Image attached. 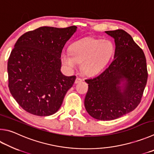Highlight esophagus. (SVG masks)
<instances>
[{
  "instance_id": "1",
  "label": "esophagus",
  "mask_w": 154,
  "mask_h": 154,
  "mask_svg": "<svg viewBox=\"0 0 154 154\" xmlns=\"http://www.w3.org/2000/svg\"><path fill=\"white\" fill-rule=\"evenodd\" d=\"M82 79H81V78H79V77H77L76 78V79H75V83H80V82H82Z\"/></svg>"
}]
</instances>
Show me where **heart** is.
I'll return each instance as SVG.
<instances>
[{"label":"heart","mask_w":154,"mask_h":154,"mask_svg":"<svg viewBox=\"0 0 154 154\" xmlns=\"http://www.w3.org/2000/svg\"><path fill=\"white\" fill-rule=\"evenodd\" d=\"M70 52H63L61 60L70 69H75L81 63L85 74L94 75L104 69L114 52L112 42L94 38H85L70 46Z\"/></svg>","instance_id":"heart-1"}]
</instances>
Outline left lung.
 I'll list each match as a JSON object with an SVG mask.
<instances>
[{
	"label": "left lung",
	"instance_id": "left-lung-1",
	"mask_svg": "<svg viewBox=\"0 0 154 154\" xmlns=\"http://www.w3.org/2000/svg\"><path fill=\"white\" fill-rule=\"evenodd\" d=\"M114 39V60L97 76L85 79L87 112L100 121H112L133 111L141 102L147 80L143 51L122 29L106 31Z\"/></svg>",
	"mask_w": 154,
	"mask_h": 154
}]
</instances>
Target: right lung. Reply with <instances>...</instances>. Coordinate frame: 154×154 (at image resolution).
<instances>
[{
	"mask_svg": "<svg viewBox=\"0 0 154 154\" xmlns=\"http://www.w3.org/2000/svg\"><path fill=\"white\" fill-rule=\"evenodd\" d=\"M76 26L41 27L19 38L8 60L9 88L21 107L46 116L57 112L76 77L60 71L61 53Z\"/></svg>",
	"mask_w": 154,
	"mask_h": 154,
	"instance_id": "add662e5",
	"label": "right lung"
}]
</instances>
